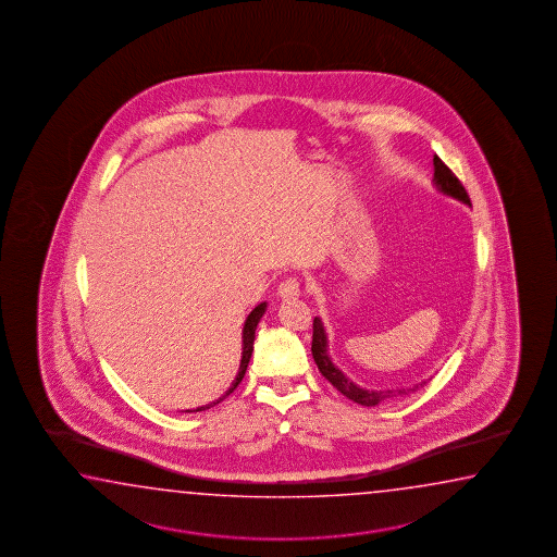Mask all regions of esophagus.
I'll use <instances>...</instances> for the list:
<instances>
[{
    "mask_svg": "<svg viewBox=\"0 0 557 557\" xmlns=\"http://www.w3.org/2000/svg\"><path fill=\"white\" fill-rule=\"evenodd\" d=\"M278 296L283 300H290V298H298L300 296V283L296 278H286L283 283L278 284Z\"/></svg>",
    "mask_w": 557,
    "mask_h": 557,
    "instance_id": "obj_1",
    "label": "esophagus"
}]
</instances>
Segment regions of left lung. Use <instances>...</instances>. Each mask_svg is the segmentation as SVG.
<instances>
[{
  "instance_id": "left-lung-1",
  "label": "left lung",
  "mask_w": 557,
  "mask_h": 557,
  "mask_svg": "<svg viewBox=\"0 0 557 557\" xmlns=\"http://www.w3.org/2000/svg\"><path fill=\"white\" fill-rule=\"evenodd\" d=\"M433 165H435V177L433 184L441 194L448 197H455L460 203L470 206V197L467 189L458 182L457 175L448 170L445 162L435 153L433 158ZM314 332H312V358L317 361L318 370L326 377L327 382L332 383L342 395H346L354 404L366 405V407H375L382 404L385 399H392L397 395H409V393L417 392L419 387H423L426 382L417 383L413 387H405V389H366L349 380L344 371L339 370L338 366L330 358L327 351V334L326 327L322 324L320 318H314Z\"/></svg>"
}]
</instances>
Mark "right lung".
Returning <instances> with one entry per match:
<instances>
[{
	"instance_id": "1",
	"label": "right lung",
	"mask_w": 557,
	"mask_h": 557,
	"mask_svg": "<svg viewBox=\"0 0 557 557\" xmlns=\"http://www.w3.org/2000/svg\"><path fill=\"white\" fill-rule=\"evenodd\" d=\"M264 310H267V302H261V305L255 306V308H252L251 314H249L247 320H245V326H243V351H240L239 371H237L235 380H233V383H231L230 389L225 392L223 397H219L218 401L208 404L206 407H197V409H194V411H189V409H187V413H196V411H203V409H209V407L218 405L219 401H223V399H225L230 393L235 392V387H237V385L240 383V380L245 377V371H247V366H249V361H251L252 342H255V330H257V324L261 322Z\"/></svg>"
}]
</instances>
